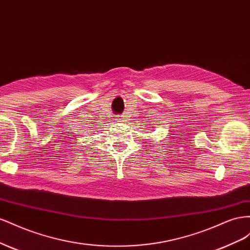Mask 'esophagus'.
I'll return each instance as SVG.
<instances>
[{"mask_svg":"<svg viewBox=\"0 0 250 250\" xmlns=\"http://www.w3.org/2000/svg\"><path fill=\"white\" fill-rule=\"evenodd\" d=\"M115 121H117V123H125V116H123V115L115 116Z\"/></svg>","mask_w":250,"mask_h":250,"instance_id":"34e87169","label":"esophagus"}]
</instances>
